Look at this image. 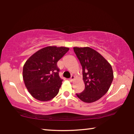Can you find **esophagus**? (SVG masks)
Here are the masks:
<instances>
[{
    "label": "esophagus",
    "instance_id": "1",
    "mask_svg": "<svg viewBox=\"0 0 134 134\" xmlns=\"http://www.w3.org/2000/svg\"><path fill=\"white\" fill-rule=\"evenodd\" d=\"M74 76H71L70 79H69V80H71V81H72V80H74Z\"/></svg>",
    "mask_w": 134,
    "mask_h": 134
}]
</instances>
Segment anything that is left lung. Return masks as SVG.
<instances>
[{"label":"left lung","mask_w":134,"mask_h":134,"mask_svg":"<svg viewBox=\"0 0 134 134\" xmlns=\"http://www.w3.org/2000/svg\"><path fill=\"white\" fill-rule=\"evenodd\" d=\"M74 51L82 67L85 90L76 95L82 101L91 103L107 92L113 79L112 68L109 62L89 47H74Z\"/></svg>","instance_id":"obj_1"}]
</instances>
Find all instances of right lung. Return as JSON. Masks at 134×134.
<instances>
[{
    "instance_id": "obj_1",
    "label": "right lung",
    "mask_w": 134,
    "mask_h": 134,
    "mask_svg": "<svg viewBox=\"0 0 134 134\" xmlns=\"http://www.w3.org/2000/svg\"><path fill=\"white\" fill-rule=\"evenodd\" d=\"M68 47L47 46L33 54L23 67V79L30 94L41 101L57 96L63 80L60 77L57 62Z\"/></svg>"
}]
</instances>
